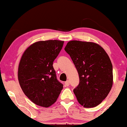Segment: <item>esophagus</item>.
Here are the masks:
<instances>
[{"label":"esophagus","mask_w":127,"mask_h":127,"mask_svg":"<svg viewBox=\"0 0 127 127\" xmlns=\"http://www.w3.org/2000/svg\"><path fill=\"white\" fill-rule=\"evenodd\" d=\"M69 85V81H66V82H65V87H68Z\"/></svg>","instance_id":"obj_1"}]
</instances>
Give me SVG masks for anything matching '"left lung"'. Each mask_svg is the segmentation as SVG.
Returning a JSON list of instances; mask_svg holds the SVG:
<instances>
[{
	"mask_svg": "<svg viewBox=\"0 0 127 127\" xmlns=\"http://www.w3.org/2000/svg\"><path fill=\"white\" fill-rule=\"evenodd\" d=\"M65 51L71 56L79 78L73 90L78 101L85 108L101 104L113 84L112 65L105 51L94 42L71 40Z\"/></svg>",
	"mask_w": 127,
	"mask_h": 127,
	"instance_id": "1",
	"label": "left lung"
}]
</instances>
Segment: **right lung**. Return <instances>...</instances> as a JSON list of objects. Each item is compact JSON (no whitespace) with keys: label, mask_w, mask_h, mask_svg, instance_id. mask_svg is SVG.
<instances>
[{"label":"right lung","mask_w":127,"mask_h":127,"mask_svg":"<svg viewBox=\"0 0 127 127\" xmlns=\"http://www.w3.org/2000/svg\"><path fill=\"white\" fill-rule=\"evenodd\" d=\"M64 42L38 41L24 52L18 67L20 86L26 96L37 105L49 107L56 101L63 88L58 81L53 62Z\"/></svg>","instance_id":"obj_1"}]
</instances>
